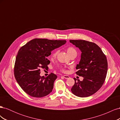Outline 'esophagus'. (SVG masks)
<instances>
[{
    "label": "esophagus",
    "instance_id": "1",
    "mask_svg": "<svg viewBox=\"0 0 120 120\" xmlns=\"http://www.w3.org/2000/svg\"><path fill=\"white\" fill-rule=\"evenodd\" d=\"M63 77L64 79H68L69 78H70V77H69V76L68 75H63Z\"/></svg>",
    "mask_w": 120,
    "mask_h": 120
}]
</instances>
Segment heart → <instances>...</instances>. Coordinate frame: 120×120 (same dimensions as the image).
<instances>
[{
	"label": "heart",
	"mask_w": 120,
	"mask_h": 120,
	"mask_svg": "<svg viewBox=\"0 0 120 120\" xmlns=\"http://www.w3.org/2000/svg\"><path fill=\"white\" fill-rule=\"evenodd\" d=\"M67 51L68 53L69 54V56H71L72 54H77V52L76 51V50L72 47H68L67 49ZM58 53V50H56L55 51H54L53 53L52 54V57H56L57 56V54ZM61 71L63 72L66 71V70L64 68H62L61 69Z\"/></svg>",
	"instance_id": "obj_1"
}]
</instances>
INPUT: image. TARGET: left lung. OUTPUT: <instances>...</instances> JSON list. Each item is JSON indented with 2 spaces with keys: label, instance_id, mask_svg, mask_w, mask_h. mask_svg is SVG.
<instances>
[{
  "label": "left lung",
  "instance_id": "1",
  "mask_svg": "<svg viewBox=\"0 0 120 120\" xmlns=\"http://www.w3.org/2000/svg\"><path fill=\"white\" fill-rule=\"evenodd\" d=\"M70 41L82 52L75 73L83 78L82 81L74 78L75 82L71 91L79 97H89L96 93L105 81L108 71L107 57L95 43L82 39L70 40Z\"/></svg>",
  "mask_w": 120,
  "mask_h": 120
}]
</instances>
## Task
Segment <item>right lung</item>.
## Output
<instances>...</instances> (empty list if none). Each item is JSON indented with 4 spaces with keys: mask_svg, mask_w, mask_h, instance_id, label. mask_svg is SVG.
I'll return each mask as SVG.
<instances>
[{
    "mask_svg": "<svg viewBox=\"0 0 120 120\" xmlns=\"http://www.w3.org/2000/svg\"><path fill=\"white\" fill-rule=\"evenodd\" d=\"M65 40L35 38L22 46L18 52L14 68V77L24 91L35 98L52 92L57 75L53 73L46 78L40 75L41 69L48 68L47 57L51 52L66 43Z\"/></svg>",
    "mask_w": 120,
    "mask_h": 120,
    "instance_id": "add662e5",
    "label": "right lung"
}]
</instances>
